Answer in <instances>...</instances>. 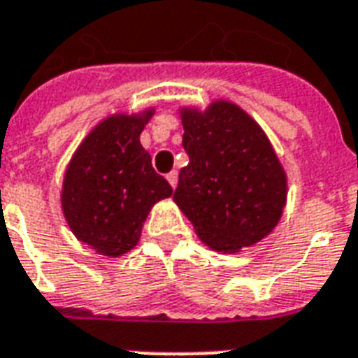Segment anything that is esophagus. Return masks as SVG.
<instances>
[{"label": "esophagus", "instance_id": "esophagus-1", "mask_svg": "<svg viewBox=\"0 0 358 358\" xmlns=\"http://www.w3.org/2000/svg\"><path fill=\"white\" fill-rule=\"evenodd\" d=\"M167 180H169V184H171V187H176L178 185V173L176 171H171V173L167 174Z\"/></svg>", "mask_w": 358, "mask_h": 358}]
</instances>
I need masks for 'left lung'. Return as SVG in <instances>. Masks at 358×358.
Listing matches in <instances>:
<instances>
[{"mask_svg":"<svg viewBox=\"0 0 358 358\" xmlns=\"http://www.w3.org/2000/svg\"><path fill=\"white\" fill-rule=\"evenodd\" d=\"M182 146L174 202L213 250L238 252L266 238L286 204V174L271 143L243 109L213 102L182 109Z\"/></svg>","mask_w":358,"mask_h":358,"instance_id":"obj_1","label":"left lung"}]
</instances>
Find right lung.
Instances as JSON below:
<instances>
[{
    "label": "right lung",
    "instance_id": "right-lung-1",
    "mask_svg": "<svg viewBox=\"0 0 358 358\" xmlns=\"http://www.w3.org/2000/svg\"><path fill=\"white\" fill-rule=\"evenodd\" d=\"M152 113L115 115L98 124L64 173V217L76 238L100 255L134 249L150 208L173 195L139 141Z\"/></svg>",
    "mask_w": 358,
    "mask_h": 358
}]
</instances>
